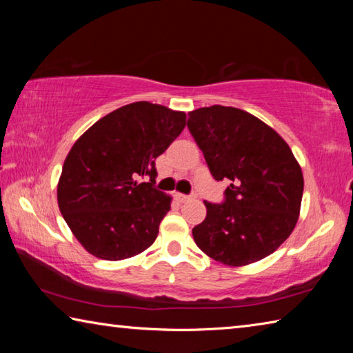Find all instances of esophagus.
<instances>
[{
  "label": "esophagus",
  "mask_w": 353,
  "mask_h": 353,
  "mask_svg": "<svg viewBox=\"0 0 353 353\" xmlns=\"http://www.w3.org/2000/svg\"><path fill=\"white\" fill-rule=\"evenodd\" d=\"M176 198L181 201V202H188V201H191L193 199V196H187V194H181V193H177L176 194Z\"/></svg>",
  "instance_id": "obj_1"
}]
</instances>
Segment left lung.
Instances as JSON below:
<instances>
[{"instance_id": "8db88e82", "label": "left lung", "mask_w": 353, "mask_h": 353, "mask_svg": "<svg viewBox=\"0 0 353 353\" xmlns=\"http://www.w3.org/2000/svg\"><path fill=\"white\" fill-rule=\"evenodd\" d=\"M188 129L216 181L229 179L225 202L210 204L194 243L227 266L271 255L301 213L303 174L282 137L252 113L212 105L188 112Z\"/></svg>"}]
</instances>
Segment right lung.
I'll return each instance as SVG.
<instances>
[{
    "label": "right lung",
    "mask_w": 353,
    "mask_h": 353,
    "mask_svg": "<svg viewBox=\"0 0 353 353\" xmlns=\"http://www.w3.org/2000/svg\"><path fill=\"white\" fill-rule=\"evenodd\" d=\"M187 124L185 112L139 101L88 128L62 166L57 204L88 254L124 260L155 241L172 198L155 190V159ZM141 176L149 183H140Z\"/></svg>",
    "instance_id": "obj_1"
}]
</instances>
